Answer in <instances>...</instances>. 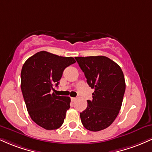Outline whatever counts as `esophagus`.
Listing matches in <instances>:
<instances>
[{"label": "esophagus", "instance_id": "obj_1", "mask_svg": "<svg viewBox=\"0 0 152 152\" xmlns=\"http://www.w3.org/2000/svg\"><path fill=\"white\" fill-rule=\"evenodd\" d=\"M76 99H77L76 98H71V102H75V101H76Z\"/></svg>", "mask_w": 152, "mask_h": 152}]
</instances>
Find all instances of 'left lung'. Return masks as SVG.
Segmentation results:
<instances>
[{
  "label": "left lung",
  "instance_id": "1",
  "mask_svg": "<svg viewBox=\"0 0 152 152\" xmlns=\"http://www.w3.org/2000/svg\"><path fill=\"white\" fill-rule=\"evenodd\" d=\"M86 78L87 83L94 88L92 101L80 117L83 126L91 132H99L114 122L121 109L126 83L121 67L104 56L75 57Z\"/></svg>",
  "mask_w": 152,
  "mask_h": 152
}]
</instances>
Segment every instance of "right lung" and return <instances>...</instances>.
I'll return each mask as SVG.
<instances>
[{
  "instance_id": "right-lung-1",
  "label": "right lung",
  "mask_w": 152,
  "mask_h": 152,
  "mask_svg": "<svg viewBox=\"0 0 152 152\" xmlns=\"http://www.w3.org/2000/svg\"><path fill=\"white\" fill-rule=\"evenodd\" d=\"M76 63L73 57L40 51L26 60L20 73V87L27 111L36 124L46 130L61 126L70 108L69 96L52 91L58 85L64 69Z\"/></svg>"
}]
</instances>
